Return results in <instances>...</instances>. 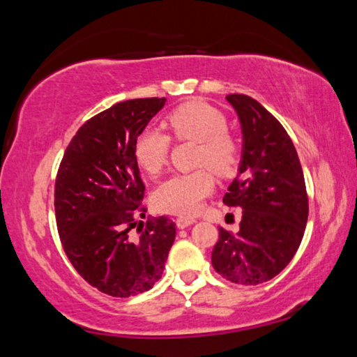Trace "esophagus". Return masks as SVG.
Instances as JSON below:
<instances>
[{
	"mask_svg": "<svg viewBox=\"0 0 357 357\" xmlns=\"http://www.w3.org/2000/svg\"><path fill=\"white\" fill-rule=\"evenodd\" d=\"M194 223H195V218H190V217H178L176 218V225H178V228H181V229L188 228Z\"/></svg>",
	"mask_w": 357,
	"mask_h": 357,
	"instance_id": "obj_1",
	"label": "esophagus"
}]
</instances>
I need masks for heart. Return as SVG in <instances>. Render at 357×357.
<instances>
[{"instance_id": "heart-1", "label": "heart", "mask_w": 357, "mask_h": 357, "mask_svg": "<svg viewBox=\"0 0 357 357\" xmlns=\"http://www.w3.org/2000/svg\"><path fill=\"white\" fill-rule=\"evenodd\" d=\"M168 126L178 139L197 142L195 165H207L218 174H228L238 160V145L227 130L220 109L205 102H188L168 116ZM169 139L158 129H144L134 144L135 162L145 173L158 174L167 165ZM215 179L207 168L168 178L155 190L153 202L162 212L197 213L205 197L213 192Z\"/></svg>"}]
</instances>
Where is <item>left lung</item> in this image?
Segmentation results:
<instances>
[{"label": "left lung", "mask_w": 357, "mask_h": 357, "mask_svg": "<svg viewBox=\"0 0 357 357\" xmlns=\"http://www.w3.org/2000/svg\"><path fill=\"white\" fill-rule=\"evenodd\" d=\"M227 100L238 114L243 150L223 202L243 208V220L238 233L220 228L212 265L231 283L254 286L294 257L307 225V192L298 152L278 119L248 95Z\"/></svg>", "instance_id": "8db88e82"}]
</instances>
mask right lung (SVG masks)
<instances>
[{
  "mask_svg": "<svg viewBox=\"0 0 357 357\" xmlns=\"http://www.w3.org/2000/svg\"><path fill=\"white\" fill-rule=\"evenodd\" d=\"M165 102L128 100L90 118L58 169L54 212L64 252L89 284L114 298L152 288L176 238V225L167 217L135 220L145 210L139 207L145 185L134 144ZM135 226L139 236L130 234Z\"/></svg>",
  "mask_w": 357,
  "mask_h": 357,
  "instance_id": "right-lung-1",
  "label": "right lung"
}]
</instances>
